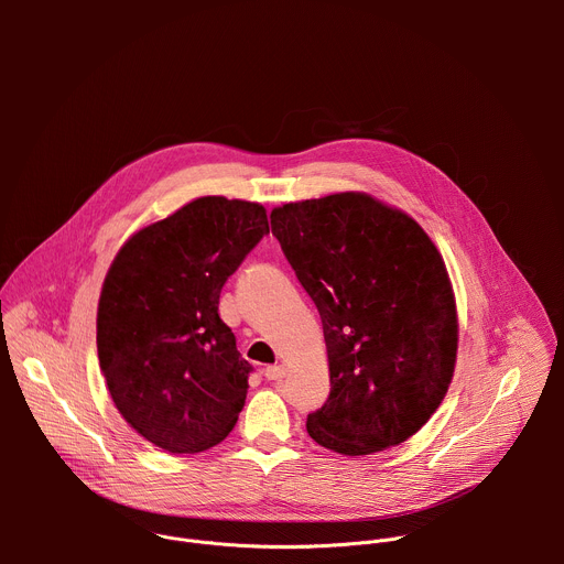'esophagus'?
<instances>
[{"label":"esophagus","mask_w":564,"mask_h":564,"mask_svg":"<svg viewBox=\"0 0 564 564\" xmlns=\"http://www.w3.org/2000/svg\"><path fill=\"white\" fill-rule=\"evenodd\" d=\"M263 375H265L268 381H283L285 368H283V366H268V368L263 370Z\"/></svg>","instance_id":"34e87169"}]
</instances>
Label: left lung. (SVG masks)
<instances>
[{
  "label": "left lung",
  "instance_id": "1",
  "mask_svg": "<svg viewBox=\"0 0 564 564\" xmlns=\"http://www.w3.org/2000/svg\"><path fill=\"white\" fill-rule=\"evenodd\" d=\"M272 234L314 301L330 394L307 435L341 455L406 442L437 411L457 355L442 254L404 212L344 192L272 209Z\"/></svg>",
  "mask_w": 564,
  "mask_h": 564
}]
</instances>
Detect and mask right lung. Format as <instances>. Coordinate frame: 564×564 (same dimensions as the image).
Segmentation results:
<instances>
[{
  "label": "right lung",
  "instance_id": "add662e5",
  "mask_svg": "<svg viewBox=\"0 0 564 564\" xmlns=\"http://www.w3.org/2000/svg\"><path fill=\"white\" fill-rule=\"evenodd\" d=\"M270 234L263 205L205 196L133 234L98 303V359L120 415L170 453L223 442L252 366L218 314L220 290Z\"/></svg>",
  "mask_w": 564,
  "mask_h": 564
}]
</instances>
